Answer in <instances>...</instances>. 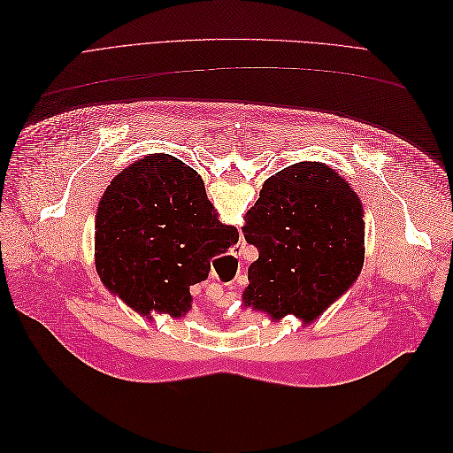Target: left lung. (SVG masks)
Here are the masks:
<instances>
[{"label":"left lung","instance_id":"obj_1","mask_svg":"<svg viewBox=\"0 0 453 453\" xmlns=\"http://www.w3.org/2000/svg\"><path fill=\"white\" fill-rule=\"evenodd\" d=\"M242 230L258 251L243 304L272 319H318L365 263L363 203L321 162H296L268 177Z\"/></svg>","mask_w":453,"mask_h":453}]
</instances>
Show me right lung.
I'll list each match as a JSON object with an SVG mask.
<instances>
[{
  "instance_id": "add662e5",
  "label": "right lung",
  "mask_w": 453,
  "mask_h": 453,
  "mask_svg": "<svg viewBox=\"0 0 453 453\" xmlns=\"http://www.w3.org/2000/svg\"><path fill=\"white\" fill-rule=\"evenodd\" d=\"M238 238L217 219L198 172L158 153L105 188L96 215V266L107 289L135 311L181 318L193 303L190 285L208 278L211 257Z\"/></svg>"
}]
</instances>
